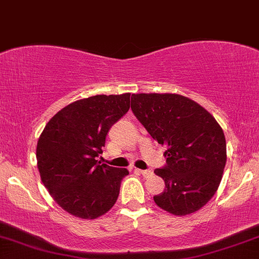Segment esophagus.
Here are the masks:
<instances>
[{"label": "esophagus", "instance_id": "obj_1", "mask_svg": "<svg viewBox=\"0 0 259 259\" xmlns=\"http://www.w3.org/2000/svg\"><path fill=\"white\" fill-rule=\"evenodd\" d=\"M136 171L138 174H142L144 175V177H150V175H152V170H150V169H146V170H143V169H136Z\"/></svg>", "mask_w": 259, "mask_h": 259}]
</instances>
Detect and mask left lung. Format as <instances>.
<instances>
[{
  "label": "left lung",
  "instance_id": "obj_1",
  "mask_svg": "<svg viewBox=\"0 0 259 259\" xmlns=\"http://www.w3.org/2000/svg\"><path fill=\"white\" fill-rule=\"evenodd\" d=\"M131 109L165 148V164L155 169L165 188L155 203L177 216L199 210L215 194L227 161L218 121L196 102L174 94L132 95Z\"/></svg>",
  "mask_w": 259,
  "mask_h": 259
}]
</instances>
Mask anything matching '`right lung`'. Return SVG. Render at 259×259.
Segmentation results:
<instances>
[{
  "label": "right lung",
  "instance_id": "right-lung-1",
  "mask_svg": "<svg viewBox=\"0 0 259 259\" xmlns=\"http://www.w3.org/2000/svg\"><path fill=\"white\" fill-rule=\"evenodd\" d=\"M130 96L97 95L68 104L50 119L37 143L40 179L54 200L76 218L109 211L120 193L124 168L101 164L110 127L130 109Z\"/></svg>",
  "mask_w": 259,
  "mask_h": 259
}]
</instances>
